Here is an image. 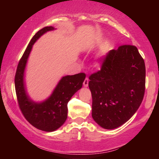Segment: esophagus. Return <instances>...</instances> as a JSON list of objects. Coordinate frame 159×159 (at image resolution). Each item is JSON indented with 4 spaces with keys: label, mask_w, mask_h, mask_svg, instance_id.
Returning a JSON list of instances; mask_svg holds the SVG:
<instances>
[{
    "label": "esophagus",
    "mask_w": 159,
    "mask_h": 159,
    "mask_svg": "<svg viewBox=\"0 0 159 159\" xmlns=\"http://www.w3.org/2000/svg\"><path fill=\"white\" fill-rule=\"evenodd\" d=\"M88 82H89V79H88V78H85L84 81H83V85H84L85 87H87L88 85Z\"/></svg>",
    "instance_id": "34e87169"
}]
</instances>
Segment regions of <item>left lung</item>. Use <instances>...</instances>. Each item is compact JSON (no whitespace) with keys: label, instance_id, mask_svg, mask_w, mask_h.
Here are the masks:
<instances>
[{"label":"left lung","instance_id":"1","mask_svg":"<svg viewBox=\"0 0 159 159\" xmlns=\"http://www.w3.org/2000/svg\"><path fill=\"white\" fill-rule=\"evenodd\" d=\"M89 79L93 119L105 129L116 128L133 116L143 100L144 59L134 45H120L107 53L100 70Z\"/></svg>","mask_w":159,"mask_h":159}]
</instances>
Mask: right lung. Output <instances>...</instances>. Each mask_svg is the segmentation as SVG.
Returning a JSON list of instances; mask_svg holds the SVG:
<instances>
[{
	"label": "right lung",
	"instance_id": "obj_1",
	"mask_svg": "<svg viewBox=\"0 0 159 159\" xmlns=\"http://www.w3.org/2000/svg\"><path fill=\"white\" fill-rule=\"evenodd\" d=\"M52 26L41 29L32 38L21 57L15 76V86L17 102L21 113L27 121L39 130L52 132L64 124L67 118V104L71 97L82 88L85 73L64 76L49 98L42 103H35L26 95L24 85V71L32 45L39 38Z\"/></svg>",
	"mask_w": 159,
	"mask_h": 159
}]
</instances>
